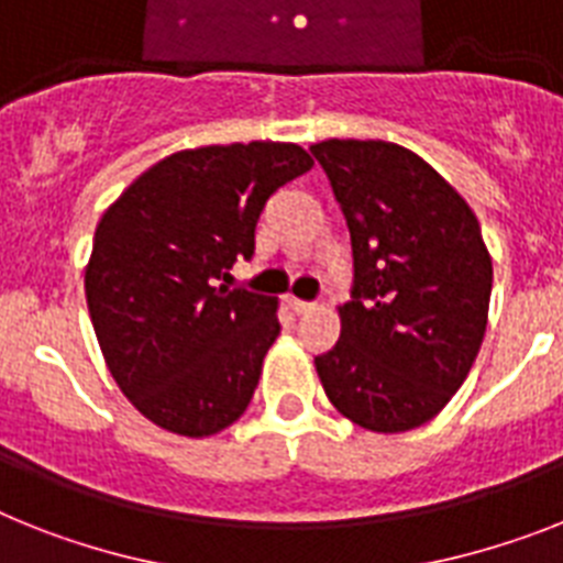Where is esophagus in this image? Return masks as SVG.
<instances>
[{
  "instance_id": "obj_1",
  "label": "esophagus",
  "mask_w": 563,
  "mask_h": 563,
  "mask_svg": "<svg viewBox=\"0 0 563 563\" xmlns=\"http://www.w3.org/2000/svg\"><path fill=\"white\" fill-rule=\"evenodd\" d=\"M287 308H290L296 316H301V313H310V310H313V301H305V299H296V296H287Z\"/></svg>"
}]
</instances>
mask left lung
Returning <instances> with one entry per match:
<instances>
[{"instance_id":"1","label":"left lung","mask_w":563,"mask_h":563,"mask_svg":"<svg viewBox=\"0 0 563 563\" xmlns=\"http://www.w3.org/2000/svg\"><path fill=\"white\" fill-rule=\"evenodd\" d=\"M345 212L354 250L342 333L316 374L339 415L399 434L440 415L481 351L492 255L475 212L411 148L310 146Z\"/></svg>"}]
</instances>
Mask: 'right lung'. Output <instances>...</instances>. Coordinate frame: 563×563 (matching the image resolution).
<instances>
[{
	"label": "right lung",
	"instance_id": "right-lung-1",
	"mask_svg": "<svg viewBox=\"0 0 563 563\" xmlns=\"http://www.w3.org/2000/svg\"><path fill=\"white\" fill-rule=\"evenodd\" d=\"M310 166L296 143L184 148L100 218L88 313L120 391L161 429L209 438L247 411L278 301L218 282L253 255L267 198Z\"/></svg>",
	"mask_w": 563,
	"mask_h": 563
}]
</instances>
